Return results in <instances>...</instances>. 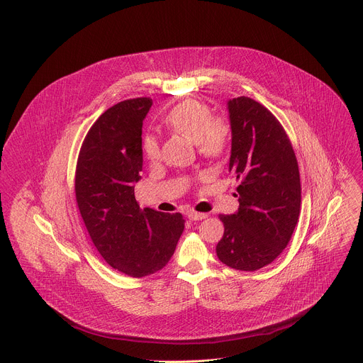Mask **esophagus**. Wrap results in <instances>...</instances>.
<instances>
[{
    "instance_id": "esophagus-1",
    "label": "esophagus",
    "mask_w": 363,
    "mask_h": 363,
    "mask_svg": "<svg viewBox=\"0 0 363 363\" xmlns=\"http://www.w3.org/2000/svg\"><path fill=\"white\" fill-rule=\"evenodd\" d=\"M188 218L191 220V221H201V220H205L206 217V214H202V213H196V211H188Z\"/></svg>"
}]
</instances>
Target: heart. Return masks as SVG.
<instances>
[{"label":"heart","instance_id":"b5f03b06","mask_svg":"<svg viewBox=\"0 0 363 363\" xmlns=\"http://www.w3.org/2000/svg\"><path fill=\"white\" fill-rule=\"evenodd\" d=\"M164 123L174 132L192 139L198 153L203 158L217 160L227 152L231 142V126L221 118H213L206 103L188 99L175 105L164 118ZM143 157L155 162L161 158V146L153 135H146L142 140Z\"/></svg>","mask_w":363,"mask_h":363}]
</instances>
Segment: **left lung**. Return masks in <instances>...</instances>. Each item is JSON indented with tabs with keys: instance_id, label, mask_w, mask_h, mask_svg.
Returning a JSON list of instances; mask_svg holds the SVG:
<instances>
[{
	"instance_id": "8db88e82",
	"label": "left lung",
	"mask_w": 363,
	"mask_h": 363,
	"mask_svg": "<svg viewBox=\"0 0 363 363\" xmlns=\"http://www.w3.org/2000/svg\"><path fill=\"white\" fill-rule=\"evenodd\" d=\"M233 132L230 172L240 208L220 216L224 235L217 255L225 266L255 272L273 263L296 228L300 174L291 142L277 118L251 97L228 101Z\"/></svg>"
}]
</instances>
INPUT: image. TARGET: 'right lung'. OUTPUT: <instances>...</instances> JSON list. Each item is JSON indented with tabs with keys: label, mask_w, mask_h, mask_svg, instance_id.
Returning a JSON list of instances; mask_svg holds the SVG:
<instances>
[{
	"label": "right lung",
	"mask_w": 363,
	"mask_h": 363,
	"mask_svg": "<svg viewBox=\"0 0 363 363\" xmlns=\"http://www.w3.org/2000/svg\"><path fill=\"white\" fill-rule=\"evenodd\" d=\"M150 106V97H136L101 113L82 143L74 177L76 202L96 250L135 279L168 264L185 227L181 213L140 210L135 199L142 125Z\"/></svg>",
	"instance_id": "obj_1"
}]
</instances>
